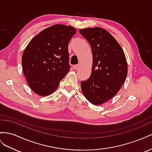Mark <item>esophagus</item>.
<instances>
[{
    "mask_svg": "<svg viewBox=\"0 0 152 152\" xmlns=\"http://www.w3.org/2000/svg\"><path fill=\"white\" fill-rule=\"evenodd\" d=\"M78 67H79V65H75V66H73L74 69H77Z\"/></svg>",
    "mask_w": 152,
    "mask_h": 152,
    "instance_id": "34e87169",
    "label": "esophagus"
}]
</instances>
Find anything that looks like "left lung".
<instances>
[{
    "mask_svg": "<svg viewBox=\"0 0 152 152\" xmlns=\"http://www.w3.org/2000/svg\"><path fill=\"white\" fill-rule=\"evenodd\" d=\"M92 48V72L82 81L81 88L85 97L95 105L109 101L120 90L127 75L124 52L113 36L105 29L95 27L80 30Z\"/></svg>",
    "mask_w": 152,
    "mask_h": 152,
    "instance_id": "8db88e82",
    "label": "left lung"
}]
</instances>
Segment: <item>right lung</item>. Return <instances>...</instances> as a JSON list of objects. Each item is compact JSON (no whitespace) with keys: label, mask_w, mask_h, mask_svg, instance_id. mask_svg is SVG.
Returning a JSON list of instances; mask_svg holds the SVG:
<instances>
[{"label":"right lung","mask_w":152,"mask_h":152,"mask_svg":"<svg viewBox=\"0 0 152 152\" xmlns=\"http://www.w3.org/2000/svg\"><path fill=\"white\" fill-rule=\"evenodd\" d=\"M76 32L71 26L55 25L39 33L26 47L23 71L37 94L45 96L55 92L70 70L68 44Z\"/></svg>","instance_id":"obj_1"}]
</instances>
